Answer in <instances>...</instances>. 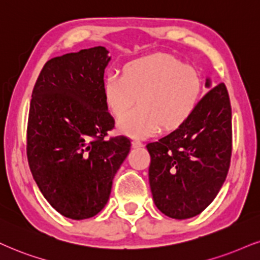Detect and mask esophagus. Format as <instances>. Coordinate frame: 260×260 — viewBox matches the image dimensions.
I'll return each mask as SVG.
<instances>
[{"mask_svg":"<svg viewBox=\"0 0 260 260\" xmlns=\"http://www.w3.org/2000/svg\"><path fill=\"white\" fill-rule=\"evenodd\" d=\"M143 143L141 142L140 140H133V147L134 148H140V147H142Z\"/></svg>","mask_w":260,"mask_h":260,"instance_id":"obj_1","label":"esophagus"}]
</instances>
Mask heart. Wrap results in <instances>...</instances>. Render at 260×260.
Here are the masks:
<instances>
[{
	"label": "heart",
	"instance_id": "b5f03b06",
	"mask_svg": "<svg viewBox=\"0 0 260 260\" xmlns=\"http://www.w3.org/2000/svg\"><path fill=\"white\" fill-rule=\"evenodd\" d=\"M201 91L197 70L165 54L133 60L123 75L111 73L104 83L106 106L114 117H123L139 100V107L118 123L120 133L131 137L178 129L193 115Z\"/></svg>",
	"mask_w": 260,
	"mask_h": 260
}]
</instances>
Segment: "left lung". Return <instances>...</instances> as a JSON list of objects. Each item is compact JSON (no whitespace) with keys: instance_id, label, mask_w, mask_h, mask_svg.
<instances>
[{"instance_id":"1","label":"left lung","mask_w":260,"mask_h":260,"mask_svg":"<svg viewBox=\"0 0 260 260\" xmlns=\"http://www.w3.org/2000/svg\"><path fill=\"white\" fill-rule=\"evenodd\" d=\"M206 86L212 88L210 78ZM232 148V106L225 84L219 83L182 126L147 145L149 185L159 211L175 219L203 212L225 181Z\"/></svg>"}]
</instances>
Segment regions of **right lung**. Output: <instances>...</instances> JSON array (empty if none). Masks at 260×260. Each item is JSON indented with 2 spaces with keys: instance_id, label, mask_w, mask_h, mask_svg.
I'll list each match as a JSON object with an SVG mask.
<instances>
[{
  "instance_id": "add662e5",
  "label": "right lung",
  "mask_w": 260,
  "mask_h": 260,
  "mask_svg": "<svg viewBox=\"0 0 260 260\" xmlns=\"http://www.w3.org/2000/svg\"><path fill=\"white\" fill-rule=\"evenodd\" d=\"M105 47L46 62L38 76L27 123V160L41 193L67 218L98 214L129 154L125 136L105 140L114 126L104 99Z\"/></svg>"
}]
</instances>
